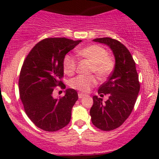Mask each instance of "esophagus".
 Segmentation results:
<instances>
[{
    "mask_svg": "<svg viewBox=\"0 0 159 159\" xmlns=\"http://www.w3.org/2000/svg\"><path fill=\"white\" fill-rule=\"evenodd\" d=\"M85 94H82V93H78V98H83L84 97H85Z\"/></svg>",
    "mask_w": 159,
    "mask_h": 159,
    "instance_id": "1",
    "label": "esophagus"
}]
</instances>
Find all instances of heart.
Listing matches in <instances>:
<instances>
[{
  "label": "heart",
  "instance_id": "1",
  "mask_svg": "<svg viewBox=\"0 0 159 159\" xmlns=\"http://www.w3.org/2000/svg\"><path fill=\"white\" fill-rule=\"evenodd\" d=\"M78 55L84 57L91 63L90 71L95 73L100 78H106L114 69V61L107 50L98 44H91L78 51ZM63 68L65 74L73 75L77 68L76 59L70 54H67L63 59ZM98 84L97 78L94 75L84 76L79 75L72 78L69 81V85L72 89L88 92L92 87Z\"/></svg>",
  "mask_w": 159,
  "mask_h": 159
}]
</instances>
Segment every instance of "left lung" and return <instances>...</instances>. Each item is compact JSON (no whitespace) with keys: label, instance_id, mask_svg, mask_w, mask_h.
Here are the masks:
<instances>
[{"label":"left lung","instance_id":"obj_1","mask_svg":"<svg viewBox=\"0 0 159 159\" xmlns=\"http://www.w3.org/2000/svg\"><path fill=\"white\" fill-rule=\"evenodd\" d=\"M94 41L109 46L115 57V65L108 81L98 89L101 97L93 96V105L90 110L91 121L102 131H111L120 127L131 115L140 90L135 62L130 51L120 41L111 38H95Z\"/></svg>","mask_w":159,"mask_h":159}]
</instances>
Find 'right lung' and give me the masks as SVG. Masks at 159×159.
<instances>
[{
  "instance_id": "add662e5",
  "label": "right lung",
  "mask_w": 159,
  "mask_h": 159,
  "mask_svg": "<svg viewBox=\"0 0 159 159\" xmlns=\"http://www.w3.org/2000/svg\"><path fill=\"white\" fill-rule=\"evenodd\" d=\"M81 41L45 38L35 44L24 61L18 81L20 100L30 121L44 131H58L70 122L78 93L68 89L65 96L57 99L53 91L65 86L63 59Z\"/></svg>"
}]
</instances>
